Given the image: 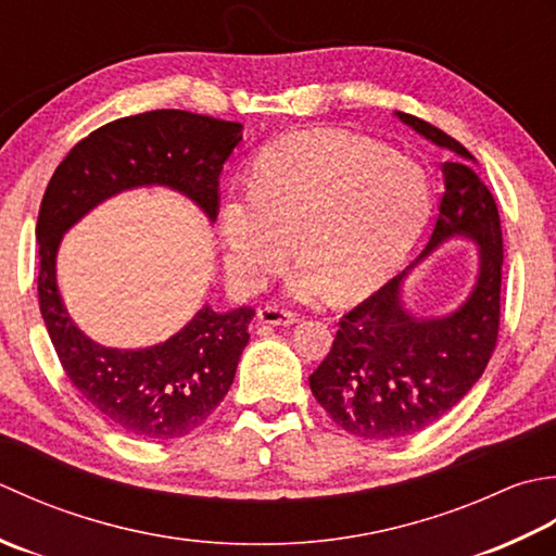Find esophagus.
<instances>
[{
	"label": "esophagus",
	"mask_w": 556,
	"mask_h": 556,
	"mask_svg": "<svg viewBox=\"0 0 556 556\" xmlns=\"http://www.w3.org/2000/svg\"><path fill=\"white\" fill-rule=\"evenodd\" d=\"M256 316L264 324H270V326H290V324L298 321V314L288 312V309H280V307H262Z\"/></svg>",
	"instance_id": "34e87169"
}]
</instances>
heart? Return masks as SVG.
Returning a JSON list of instances; mask_svg holds the SVG:
<instances>
[{
    "instance_id": "b5f03b06",
    "label": "heart",
    "mask_w": 556,
    "mask_h": 556,
    "mask_svg": "<svg viewBox=\"0 0 556 556\" xmlns=\"http://www.w3.org/2000/svg\"><path fill=\"white\" fill-rule=\"evenodd\" d=\"M425 169L407 155L338 129H307L258 155L252 191L220 206L225 268L235 288H262L288 262L294 235L302 266L294 298L333 290L355 302L383 286L429 215Z\"/></svg>"
}]
</instances>
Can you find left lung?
<instances>
[{"mask_svg":"<svg viewBox=\"0 0 556 556\" xmlns=\"http://www.w3.org/2000/svg\"><path fill=\"white\" fill-rule=\"evenodd\" d=\"M439 149L444 197L420 258L341 319L331 353L309 377L331 420L359 439L417 434L460 403L490 362L500 333L502 223L492 191L472 169V153L420 117L395 112ZM453 236L479 244V278L466 303L444 317H415L402 304V280Z\"/></svg>","mask_w":556,"mask_h":556,"instance_id":"left-lung-1","label":"left lung"}]
</instances>
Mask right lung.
I'll list each match as a JSON object with an SVG mask.
<instances>
[{"label":"right lung","mask_w":556,"mask_h":556,"mask_svg":"<svg viewBox=\"0 0 556 556\" xmlns=\"http://www.w3.org/2000/svg\"><path fill=\"white\" fill-rule=\"evenodd\" d=\"M242 124L185 110H151L105 124L56 165L40 203L38 298L54 353L76 391L124 432L169 441L194 432L232 387L254 309L213 312L208 304L165 343L105 348L74 324L56 288L64 232L98 203L136 187H169L213 223L218 177Z\"/></svg>","instance_id":"obj_1"}]
</instances>
